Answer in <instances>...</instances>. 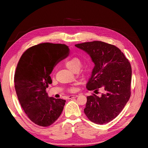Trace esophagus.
Wrapping results in <instances>:
<instances>
[{"instance_id": "1", "label": "esophagus", "mask_w": 148, "mask_h": 148, "mask_svg": "<svg viewBox=\"0 0 148 148\" xmlns=\"http://www.w3.org/2000/svg\"><path fill=\"white\" fill-rule=\"evenodd\" d=\"M78 96L77 95H71V96H69V99H71V98H74V97H78Z\"/></svg>"}]
</instances>
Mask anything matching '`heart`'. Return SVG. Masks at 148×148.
<instances>
[{
    "mask_svg": "<svg viewBox=\"0 0 148 148\" xmlns=\"http://www.w3.org/2000/svg\"><path fill=\"white\" fill-rule=\"evenodd\" d=\"M65 65L66 68L69 69L70 71H73V72H75V71H78L80 69V67H81L82 60L78 57H72L66 60L65 62ZM70 91H75V88H71L70 89Z\"/></svg>",
    "mask_w": 148,
    "mask_h": 148,
    "instance_id": "b5f03b06",
    "label": "heart"
}]
</instances>
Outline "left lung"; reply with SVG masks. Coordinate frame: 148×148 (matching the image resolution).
Listing matches in <instances>:
<instances>
[{"mask_svg": "<svg viewBox=\"0 0 148 148\" xmlns=\"http://www.w3.org/2000/svg\"><path fill=\"white\" fill-rule=\"evenodd\" d=\"M90 56L95 66L88 83L89 91L104 89L100 96L87 97L84 114L91 122L102 125L114 119L123 110L131 95L132 68L123 52L102 41L75 44Z\"/></svg>", "mask_w": 148, "mask_h": 148, "instance_id": "obj_1", "label": "left lung"}]
</instances>
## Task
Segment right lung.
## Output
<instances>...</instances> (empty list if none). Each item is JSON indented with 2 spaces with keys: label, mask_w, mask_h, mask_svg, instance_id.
<instances>
[{
  "label": "right lung",
  "mask_w": 148,
  "mask_h": 148,
  "mask_svg": "<svg viewBox=\"0 0 148 148\" xmlns=\"http://www.w3.org/2000/svg\"><path fill=\"white\" fill-rule=\"evenodd\" d=\"M65 44L44 42L31 47L21 56L14 77L18 99L29 119L48 127L61 115L65 100L48 96L50 75L55 66L69 56Z\"/></svg>",
  "instance_id": "1"
}]
</instances>
